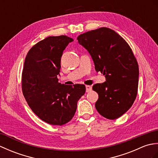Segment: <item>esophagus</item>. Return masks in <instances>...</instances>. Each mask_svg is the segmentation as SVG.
Masks as SVG:
<instances>
[{
	"label": "esophagus",
	"instance_id": "34e87169",
	"mask_svg": "<svg viewBox=\"0 0 158 158\" xmlns=\"http://www.w3.org/2000/svg\"><path fill=\"white\" fill-rule=\"evenodd\" d=\"M85 88H86V92H89L92 91V86L91 85H85Z\"/></svg>",
	"mask_w": 158,
	"mask_h": 158
}]
</instances>
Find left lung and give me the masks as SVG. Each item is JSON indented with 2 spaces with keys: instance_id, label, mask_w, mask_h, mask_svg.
Masks as SVG:
<instances>
[{
  "instance_id": "1",
  "label": "left lung",
  "mask_w": 158,
  "mask_h": 158,
  "mask_svg": "<svg viewBox=\"0 0 158 158\" xmlns=\"http://www.w3.org/2000/svg\"><path fill=\"white\" fill-rule=\"evenodd\" d=\"M77 40L91 55L96 72L105 75V82L92 87L98 94L96 110L106 119L119 118L132 106L138 92L139 65L132 49L105 27L83 33Z\"/></svg>"
}]
</instances>
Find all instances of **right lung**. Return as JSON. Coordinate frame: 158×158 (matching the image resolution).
<instances>
[{
	"mask_svg": "<svg viewBox=\"0 0 158 158\" xmlns=\"http://www.w3.org/2000/svg\"><path fill=\"white\" fill-rule=\"evenodd\" d=\"M73 39L65 35L48 36L29 50L22 74L23 94L30 108L43 122L62 126L72 119L84 85L58 83L63 51Z\"/></svg>",
	"mask_w": 158,
	"mask_h": 158,
	"instance_id": "obj_1",
	"label": "right lung"
}]
</instances>
